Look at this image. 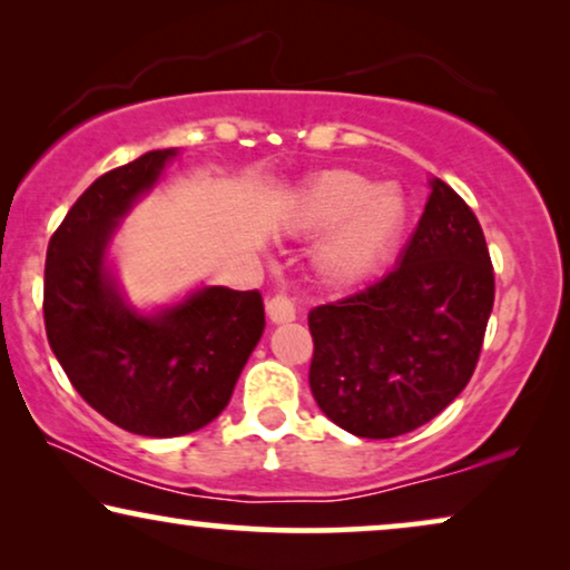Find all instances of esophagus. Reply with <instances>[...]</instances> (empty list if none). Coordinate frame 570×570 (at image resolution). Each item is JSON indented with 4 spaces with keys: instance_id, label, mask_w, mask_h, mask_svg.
<instances>
[{
    "instance_id": "obj_1",
    "label": "esophagus",
    "mask_w": 570,
    "mask_h": 570,
    "mask_svg": "<svg viewBox=\"0 0 570 570\" xmlns=\"http://www.w3.org/2000/svg\"><path fill=\"white\" fill-rule=\"evenodd\" d=\"M267 316L272 324H287L295 318V303L287 295H275L267 301Z\"/></svg>"
}]
</instances>
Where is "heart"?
I'll list each match as a JSON object with an SVG mask.
<instances>
[{
  "mask_svg": "<svg viewBox=\"0 0 570 570\" xmlns=\"http://www.w3.org/2000/svg\"><path fill=\"white\" fill-rule=\"evenodd\" d=\"M318 252V269L334 285L363 283L376 272L400 238L404 202L389 186L373 189L350 170H326L306 186L298 202V225L306 233L330 230Z\"/></svg>",
  "mask_w": 570,
  "mask_h": 570,
  "instance_id": "1",
  "label": "heart"
}]
</instances>
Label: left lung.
<instances>
[{"instance_id": "1", "label": "left lung", "mask_w": 570, "mask_h": 570, "mask_svg": "<svg viewBox=\"0 0 570 570\" xmlns=\"http://www.w3.org/2000/svg\"><path fill=\"white\" fill-rule=\"evenodd\" d=\"M493 298L478 217L433 178L400 264L363 291L311 308L316 404L361 439H394L425 425L470 384Z\"/></svg>"}]
</instances>
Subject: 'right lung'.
Returning <instances> with one entry per match:
<instances>
[{"mask_svg":"<svg viewBox=\"0 0 570 570\" xmlns=\"http://www.w3.org/2000/svg\"><path fill=\"white\" fill-rule=\"evenodd\" d=\"M170 158L153 150L96 178L51 236L43 275L46 337L67 379L106 420L150 439L213 423L264 332L259 291L202 287L153 316L119 293L108 240Z\"/></svg>","mask_w":570,"mask_h":570,"instance_id":"right-lung-1","label":"right lung"}]
</instances>
